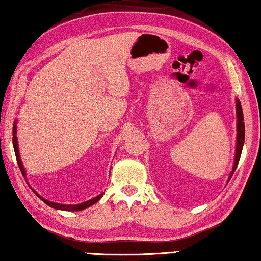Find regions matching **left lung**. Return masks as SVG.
<instances>
[{"mask_svg":"<svg viewBox=\"0 0 261 261\" xmlns=\"http://www.w3.org/2000/svg\"><path fill=\"white\" fill-rule=\"evenodd\" d=\"M236 109H237V143H236V155H234V162L232 171L229 173L228 180H231L234 171L237 169V166L239 164L241 152H243V147L245 142V123H244V114H243V108H241L240 101L236 99Z\"/></svg>","mask_w":261,"mask_h":261,"instance_id":"obj_1","label":"left lung"}]
</instances>
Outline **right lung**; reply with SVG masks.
<instances>
[{
  "instance_id": "1",
  "label": "right lung",
  "mask_w": 261,
  "mask_h": 261,
  "mask_svg": "<svg viewBox=\"0 0 261 261\" xmlns=\"http://www.w3.org/2000/svg\"><path fill=\"white\" fill-rule=\"evenodd\" d=\"M16 123H17V121H15L14 122V126H13V146H14V150H15V155H16V160H17L18 167H20V169H21L22 175L25 177V176H27V174H25V169L23 167V164H22V160H21V156H20V150H18V142H17V137H16V133H17ZM34 192H35V191H34ZM35 194L39 196V198L42 200L44 203H47L49 207H51V208L61 210V211H69V212H76V211H82V210H85V208H88V207L94 205V203H96L103 196V193H101V194H99L97 196H95V198H93V199H90V200H87V201H85V202L76 203V205H65V203H58V202L49 201V200L42 198V196H41L39 193H36V192H35Z\"/></svg>"
}]
</instances>
